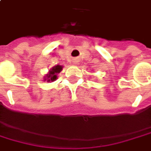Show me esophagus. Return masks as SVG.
Here are the masks:
<instances>
[{
	"label": "esophagus",
	"instance_id": "esophagus-1",
	"mask_svg": "<svg viewBox=\"0 0 151 151\" xmlns=\"http://www.w3.org/2000/svg\"><path fill=\"white\" fill-rule=\"evenodd\" d=\"M73 62H74V63H74V64H76V63H78V60H74V61H73Z\"/></svg>",
	"mask_w": 151,
	"mask_h": 151
}]
</instances>
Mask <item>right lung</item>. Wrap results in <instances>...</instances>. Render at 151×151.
I'll list each match as a JSON object with an SVG mask.
<instances>
[{"instance_id": "add662e5", "label": "right lung", "mask_w": 151, "mask_h": 151, "mask_svg": "<svg viewBox=\"0 0 151 151\" xmlns=\"http://www.w3.org/2000/svg\"><path fill=\"white\" fill-rule=\"evenodd\" d=\"M63 66L61 65H56L52 67L48 73L44 76V81H47V83H52L54 82L58 78V75L61 71L63 70Z\"/></svg>"}]
</instances>
